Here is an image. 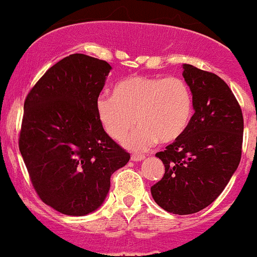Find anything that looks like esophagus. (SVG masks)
<instances>
[{"mask_svg": "<svg viewBox=\"0 0 257 257\" xmlns=\"http://www.w3.org/2000/svg\"><path fill=\"white\" fill-rule=\"evenodd\" d=\"M144 158H146V156H144V154H132V157H131V159L133 162H141V161H143Z\"/></svg>", "mask_w": 257, "mask_h": 257, "instance_id": "34e87169", "label": "esophagus"}]
</instances>
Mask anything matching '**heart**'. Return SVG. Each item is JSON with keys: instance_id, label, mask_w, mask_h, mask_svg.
I'll use <instances>...</instances> for the list:
<instances>
[{"instance_id": "obj_1", "label": "heart", "mask_w": 257, "mask_h": 257, "mask_svg": "<svg viewBox=\"0 0 257 257\" xmlns=\"http://www.w3.org/2000/svg\"><path fill=\"white\" fill-rule=\"evenodd\" d=\"M193 96L181 78L134 75L114 88V95L96 99V113L106 133L115 141L139 124L124 139L132 151H146L157 141L162 144L178 139L188 126Z\"/></svg>"}]
</instances>
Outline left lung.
<instances>
[{"instance_id": "1", "label": "left lung", "mask_w": 257, "mask_h": 257, "mask_svg": "<svg viewBox=\"0 0 257 257\" xmlns=\"http://www.w3.org/2000/svg\"><path fill=\"white\" fill-rule=\"evenodd\" d=\"M182 75L192 91L195 114L184 133L156 154L166 172L151 192L167 212L191 215L210 206L237 169L243 118L220 76L189 64H183Z\"/></svg>"}]
</instances>
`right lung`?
Wrapping results in <instances>:
<instances>
[{
  "mask_svg": "<svg viewBox=\"0 0 257 257\" xmlns=\"http://www.w3.org/2000/svg\"><path fill=\"white\" fill-rule=\"evenodd\" d=\"M110 70L104 60L73 54L51 66L25 100L20 152L39 197L64 215L100 207L111 174L131 158L96 113Z\"/></svg>",
  "mask_w": 257,
  "mask_h": 257,
  "instance_id": "1",
  "label": "right lung"
}]
</instances>
